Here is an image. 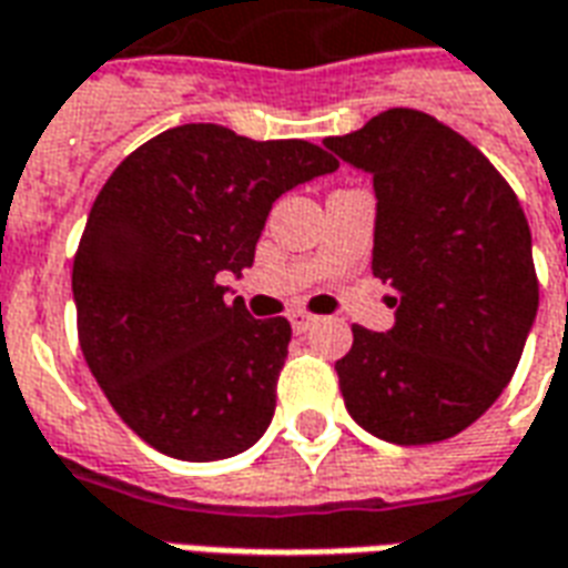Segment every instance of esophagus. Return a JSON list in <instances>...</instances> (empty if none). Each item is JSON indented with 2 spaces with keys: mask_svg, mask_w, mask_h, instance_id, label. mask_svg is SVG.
<instances>
[{
  "mask_svg": "<svg viewBox=\"0 0 568 568\" xmlns=\"http://www.w3.org/2000/svg\"><path fill=\"white\" fill-rule=\"evenodd\" d=\"M288 322H292V327H295L297 334H304V331H310V327L316 325L318 318L313 316V313H306V310H295V313L288 316Z\"/></svg>",
  "mask_w": 568,
  "mask_h": 568,
  "instance_id": "34e87169",
  "label": "esophagus"
}]
</instances>
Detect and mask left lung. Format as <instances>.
I'll list each match as a JSON object with an SVG mask.
<instances>
[{
    "mask_svg": "<svg viewBox=\"0 0 568 568\" xmlns=\"http://www.w3.org/2000/svg\"><path fill=\"white\" fill-rule=\"evenodd\" d=\"M325 146L373 174V276L397 292L394 327L352 325L337 361L348 415L394 445L452 439L515 376L539 310L518 195L464 134L413 108Z\"/></svg>",
    "mask_w": 568,
    "mask_h": 568,
    "instance_id": "left-lung-1",
    "label": "left lung"
}]
</instances>
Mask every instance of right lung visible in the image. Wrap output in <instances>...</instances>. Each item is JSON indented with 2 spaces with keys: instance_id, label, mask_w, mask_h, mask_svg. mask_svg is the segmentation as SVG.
I'll list each match as a JSON object with an SVG mask.
<instances>
[{
  "instance_id": "right-lung-1",
  "label": "right lung",
  "mask_w": 568,
  "mask_h": 568,
  "mask_svg": "<svg viewBox=\"0 0 568 568\" xmlns=\"http://www.w3.org/2000/svg\"><path fill=\"white\" fill-rule=\"evenodd\" d=\"M310 141H252L225 125L155 134L116 165L74 252L78 339L116 415L155 452L222 460L276 409L292 325L225 301L273 201L337 171Z\"/></svg>"
}]
</instances>
